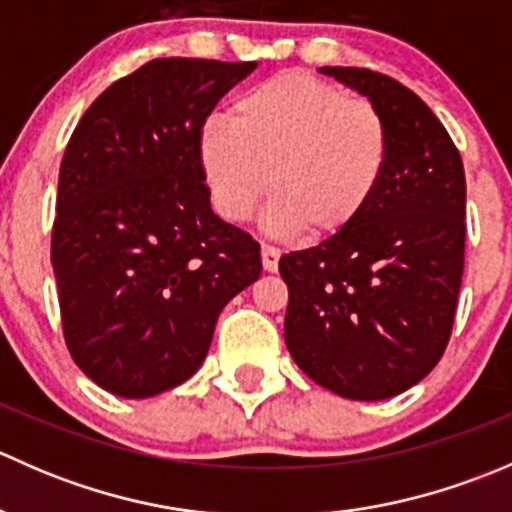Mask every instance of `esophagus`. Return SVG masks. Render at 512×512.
<instances>
[{
  "label": "esophagus",
  "instance_id": "esophagus-1",
  "mask_svg": "<svg viewBox=\"0 0 512 512\" xmlns=\"http://www.w3.org/2000/svg\"><path fill=\"white\" fill-rule=\"evenodd\" d=\"M262 267H265V272H277V267H280V255L282 250L280 247L270 245V242H262Z\"/></svg>",
  "mask_w": 512,
  "mask_h": 512
}]
</instances>
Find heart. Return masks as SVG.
Returning <instances> with one entry per match:
<instances>
[{
  "mask_svg": "<svg viewBox=\"0 0 512 512\" xmlns=\"http://www.w3.org/2000/svg\"><path fill=\"white\" fill-rule=\"evenodd\" d=\"M198 160L227 223H245L270 190L272 230L319 242L371 208L389 170L391 133L374 103L289 71L237 96L230 123L205 118Z\"/></svg>",
  "mask_w": 512,
  "mask_h": 512,
  "instance_id": "heart-1",
  "label": "heart"
}]
</instances>
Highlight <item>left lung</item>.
Here are the masks:
<instances>
[{
	"instance_id": "8db88e82",
	"label": "left lung",
	"mask_w": 512,
	"mask_h": 512,
	"mask_svg": "<svg viewBox=\"0 0 512 512\" xmlns=\"http://www.w3.org/2000/svg\"><path fill=\"white\" fill-rule=\"evenodd\" d=\"M322 71L379 108L391 160L359 223L280 260L285 342L324 389L391 399L418 384L451 339L466 257V173L456 143L414 91L371 69Z\"/></svg>"
}]
</instances>
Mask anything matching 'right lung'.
I'll return each mask as SVG.
<instances>
[{
  "label": "right lung",
  "instance_id": "1",
  "mask_svg": "<svg viewBox=\"0 0 512 512\" xmlns=\"http://www.w3.org/2000/svg\"><path fill=\"white\" fill-rule=\"evenodd\" d=\"M257 61L153 59L86 108L61 158L51 265L71 359L101 389L183 384L260 277V245L210 208L205 118Z\"/></svg>",
  "mask_w": 512,
  "mask_h": 512
}]
</instances>
